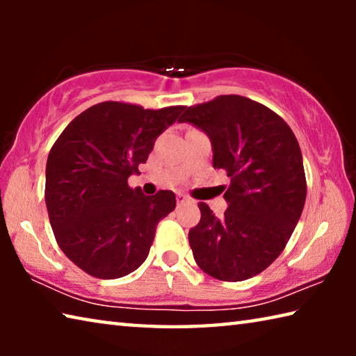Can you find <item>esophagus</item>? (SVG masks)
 Segmentation results:
<instances>
[{"label": "esophagus", "mask_w": 356, "mask_h": 356, "mask_svg": "<svg viewBox=\"0 0 356 356\" xmlns=\"http://www.w3.org/2000/svg\"><path fill=\"white\" fill-rule=\"evenodd\" d=\"M193 201L184 193H177V206H185V204H191Z\"/></svg>", "instance_id": "34e87169"}]
</instances>
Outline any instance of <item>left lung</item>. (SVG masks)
Returning <instances> with one entry per match:
<instances>
[{
    "label": "left lung",
    "mask_w": 356,
    "mask_h": 356,
    "mask_svg": "<svg viewBox=\"0 0 356 356\" xmlns=\"http://www.w3.org/2000/svg\"><path fill=\"white\" fill-rule=\"evenodd\" d=\"M179 120L206 131L213 168L231 177L225 216L197 204L201 221L188 232L195 261L220 281L252 278L286 248L303 212L306 177L297 138L270 108L234 94L188 106Z\"/></svg>",
    "instance_id": "8db88e82"
}]
</instances>
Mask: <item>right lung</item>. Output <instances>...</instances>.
Here are the masks:
<instances>
[{
  "label": "right lung",
  "instance_id": "1",
  "mask_svg": "<svg viewBox=\"0 0 356 356\" xmlns=\"http://www.w3.org/2000/svg\"><path fill=\"white\" fill-rule=\"evenodd\" d=\"M185 106L146 110L102 102L64 129L48 154L45 204L59 248L100 280L129 275L146 261L156 225L176 209V196L130 188L159 135Z\"/></svg>",
  "mask_w": 356,
  "mask_h": 356
}]
</instances>
